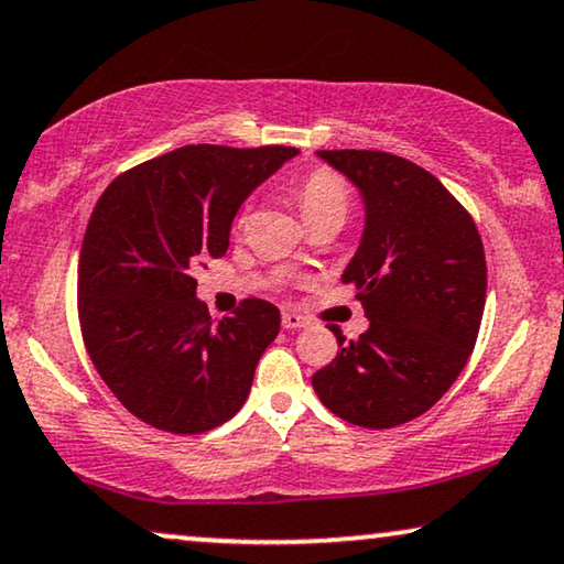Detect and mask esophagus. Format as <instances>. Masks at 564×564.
I'll return each instance as SVG.
<instances>
[{"label":"esophagus","instance_id":"obj_1","mask_svg":"<svg viewBox=\"0 0 564 564\" xmlns=\"http://www.w3.org/2000/svg\"><path fill=\"white\" fill-rule=\"evenodd\" d=\"M282 326L288 328V330L305 328V326H307V318H305V315L295 313V311H284V313H282Z\"/></svg>","mask_w":564,"mask_h":564}]
</instances>
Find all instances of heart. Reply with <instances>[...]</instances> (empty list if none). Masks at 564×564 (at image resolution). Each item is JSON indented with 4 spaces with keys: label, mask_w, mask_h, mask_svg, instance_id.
<instances>
[{
    "label": "heart",
    "mask_w": 564,
    "mask_h": 564,
    "mask_svg": "<svg viewBox=\"0 0 564 564\" xmlns=\"http://www.w3.org/2000/svg\"><path fill=\"white\" fill-rule=\"evenodd\" d=\"M295 199L307 228L323 220H338L344 226L351 213V187L341 174L326 166L313 169L297 182ZM246 218H249V205L238 213V228L246 226Z\"/></svg>",
    "instance_id": "heart-1"
}]
</instances>
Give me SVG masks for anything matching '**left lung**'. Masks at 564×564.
<instances>
[{
    "instance_id": "1",
    "label": "left lung",
    "mask_w": 564,
    "mask_h": 564,
    "mask_svg": "<svg viewBox=\"0 0 564 564\" xmlns=\"http://www.w3.org/2000/svg\"><path fill=\"white\" fill-rule=\"evenodd\" d=\"M365 197V236L344 272L369 328L338 341L313 390L338 419L392 429L426 413L465 369L485 311L488 267L465 205L413 161L384 151H318Z\"/></svg>"
}]
</instances>
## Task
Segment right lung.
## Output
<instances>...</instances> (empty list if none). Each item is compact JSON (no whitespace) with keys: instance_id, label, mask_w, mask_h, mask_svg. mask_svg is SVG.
I'll list each match as a JSON object with an SVG mask.
<instances>
[{"instance_id":"add662e5","label":"right lung","mask_w":564,"mask_h":564,"mask_svg":"<svg viewBox=\"0 0 564 564\" xmlns=\"http://www.w3.org/2000/svg\"><path fill=\"white\" fill-rule=\"evenodd\" d=\"M292 145H182L107 184L79 253V326L91 365L135 419L203 434L241 411L280 311L246 297L215 321L195 297L199 261L228 251L251 189Z\"/></svg>"}]
</instances>
